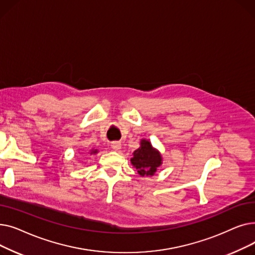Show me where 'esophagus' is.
Listing matches in <instances>:
<instances>
[{
    "label": "esophagus",
    "instance_id": "esophagus-1",
    "mask_svg": "<svg viewBox=\"0 0 255 255\" xmlns=\"http://www.w3.org/2000/svg\"><path fill=\"white\" fill-rule=\"evenodd\" d=\"M111 145H112L113 150H115V151H120L121 148H122V143H121L120 141H114V142H112Z\"/></svg>",
    "mask_w": 255,
    "mask_h": 255
}]
</instances>
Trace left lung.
<instances>
[{
  "label": "left lung",
  "mask_w": 255,
  "mask_h": 255,
  "mask_svg": "<svg viewBox=\"0 0 255 255\" xmlns=\"http://www.w3.org/2000/svg\"><path fill=\"white\" fill-rule=\"evenodd\" d=\"M130 159L133 167L136 168L138 175L141 177L154 176L158 168L162 165V156L157 149L152 145L149 139L142 138L137 150L132 153Z\"/></svg>",
  "instance_id": "8db88e82"
}]
</instances>
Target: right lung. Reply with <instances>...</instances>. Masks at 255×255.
<instances>
[{"mask_svg":"<svg viewBox=\"0 0 255 255\" xmlns=\"http://www.w3.org/2000/svg\"><path fill=\"white\" fill-rule=\"evenodd\" d=\"M97 153H98V150H95V149H92V150H90V152H89L90 155H95V154H97Z\"/></svg>","mask_w":255,"mask_h":255,"instance_id":"obj_1","label":"right lung"}]
</instances>
